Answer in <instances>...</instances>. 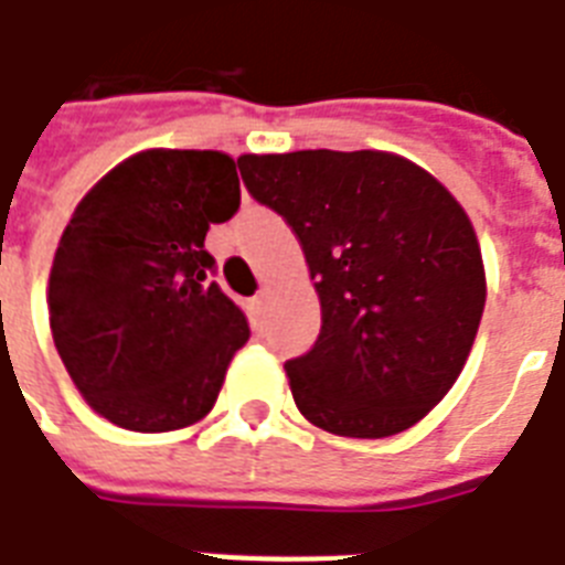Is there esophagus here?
Listing matches in <instances>:
<instances>
[{"label":"esophagus","mask_w":565,"mask_h":565,"mask_svg":"<svg viewBox=\"0 0 565 565\" xmlns=\"http://www.w3.org/2000/svg\"><path fill=\"white\" fill-rule=\"evenodd\" d=\"M263 308H266V294H257V296H254V299H250V315L260 320Z\"/></svg>","instance_id":"34e87169"}]
</instances>
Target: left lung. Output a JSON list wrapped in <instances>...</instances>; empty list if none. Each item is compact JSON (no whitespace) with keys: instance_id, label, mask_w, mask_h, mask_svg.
Wrapping results in <instances>:
<instances>
[{"instance_id":"8db88e82","label":"left lung","mask_w":565,"mask_h":565,"mask_svg":"<svg viewBox=\"0 0 565 565\" xmlns=\"http://www.w3.org/2000/svg\"><path fill=\"white\" fill-rule=\"evenodd\" d=\"M254 198L287 218L320 296V338L284 371L305 419L380 440L446 398L484 311L470 215L411 158L380 149L239 154Z\"/></svg>"}]
</instances>
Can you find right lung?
I'll return each mask as SVG.
<instances>
[{
    "label": "right lung",
    "instance_id": "obj_1",
    "mask_svg": "<svg viewBox=\"0 0 565 565\" xmlns=\"http://www.w3.org/2000/svg\"><path fill=\"white\" fill-rule=\"evenodd\" d=\"M236 209V161L215 149H143L83 194L53 254L47 311L62 365L98 416L158 434L215 407L250 329L209 281L203 242Z\"/></svg>",
    "mask_w": 565,
    "mask_h": 565
}]
</instances>
